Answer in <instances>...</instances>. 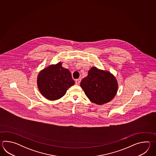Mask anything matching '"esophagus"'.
<instances>
[{
    "label": "esophagus",
    "mask_w": 156,
    "mask_h": 156,
    "mask_svg": "<svg viewBox=\"0 0 156 156\" xmlns=\"http://www.w3.org/2000/svg\"><path fill=\"white\" fill-rule=\"evenodd\" d=\"M80 82H81V79H76L75 80V83L76 85H79Z\"/></svg>",
    "instance_id": "34e87169"
}]
</instances>
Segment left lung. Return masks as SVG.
<instances>
[{
  "mask_svg": "<svg viewBox=\"0 0 156 156\" xmlns=\"http://www.w3.org/2000/svg\"><path fill=\"white\" fill-rule=\"evenodd\" d=\"M80 86L89 99L98 105L108 103L116 95L118 84L115 77L108 71L92 67Z\"/></svg>",
  "mask_w": 156,
  "mask_h": 156,
  "instance_id": "8db88e82",
  "label": "left lung"
}]
</instances>
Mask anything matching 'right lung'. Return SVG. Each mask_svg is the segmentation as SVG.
Masks as SVG:
<instances>
[{
    "label": "right lung",
    "mask_w": 156,
    "mask_h": 156,
    "mask_svg": "<svg viewBox=\"0 0 156 156\" xmlns=\"http://www.w3.org/2000/svg\"><path fill=\"white\" fill-rule=\"evenodd\" d=\"M62 62L51 65L40 71L37 86L41 94L50 100H56L65 95L75 84L70 71L62 66Z\"/></svg>",
    "instance_id": "obj_1"
}]
</instances>
